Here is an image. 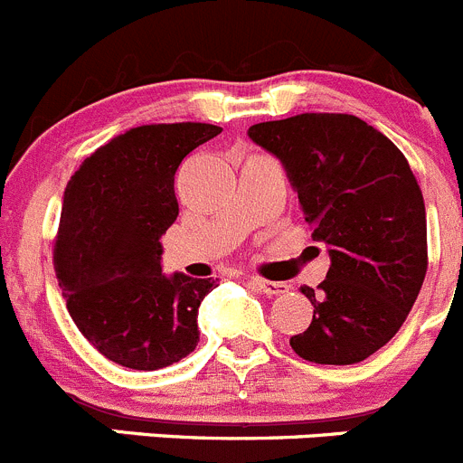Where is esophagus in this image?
I'll use <instances>...</instances> for the list:
<instances>
[{"mask_svg": "<svg viewBox=\"0 0 463 463\" xmlns=\"http://www.w3.org/2000/svg\"><path fill=\"white\" fill-rule=\"evenodd\" d=\"M248 284H252L257 291H264L266 296H279V294H284V291H287V284H284V282H269V279L257 278V275L248 278Z\"/></svg>", "mask_w": 463, "mask_h": 463, "instance_id": "34e87169", "label": "esophagus"}]
</instances>
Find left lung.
<instances>
[{
	"instance_id": "1",
	"label": "left lung",
	"mask_w": 463,
	"mask_h": 463,
	"mask_svg": "<svg viewBox=\"0 0 463 463\" xmlns=\"http://www.w3.org/2000/svg\"><path fill=\"white\" fill-rule=\"evenodd\" d=\"M279 160L312 239L328 248L315 317L289 339L300 358L354 364L388 345L427 273L425 199L404 154L351 114H298L248 128Z\"/></svg>"
}]
</instances>
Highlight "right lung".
<instances>
[{"mask_svg":"<svg viewBox=\"0 0 463 463\" xmlns=\"http://www.w3.org/2000/svg\"><path fill=\"white\" fill-rule=\"evenodd\" d=\"M222 128L151 124L96 148L63 193L54 273L80 333L105 358L154 372L199 342L197 312L218 284L163 273V234L179 215L174 174Z\"/></svg>","mask_w":463,"mask_h":463,"instance_id":"obj_1","label":"right lung"}]
</instances>
